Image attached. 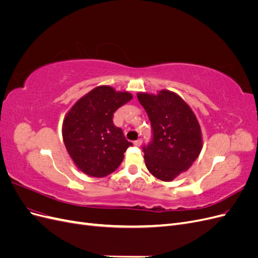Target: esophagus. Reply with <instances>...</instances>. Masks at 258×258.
Segmentation results:
<instances>
[{
	"label": "esophagus",
	"mask_w": 258,
	"mask_h": 258,
	"mask_svg": "<svg viewBox=\"0 0 258 258\" xmlns=\"http://www.w3.org/2000/svg\"><path fill=\"white\" fill-rule=\"evenodd\" d=\"M134 144H135L136 146H141V144H142V140H141V139L137 140V141H135V142H134Z\"/></svg>",
	"instance_id": "1"
}]
</instances>
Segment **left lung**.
Wrapping results in <instances>:
<instances>
[{"mask_svg": "<svg viewBox=\"0 0 258 258\" xmlns=\"http://www.w3.org/2000/svg\"><path fill=\"white\" fill-rule=\"evenodd\" d=\"M151 120L153 140L143 147L147 170L170 182L188 170L202 150L200 124L189 105L170 90L138 93Z\"/></svg>", "mask_w": 258, "mask_h": 258, "instance_id": "left-lung-1", "label": "left lung"}]
</instances>
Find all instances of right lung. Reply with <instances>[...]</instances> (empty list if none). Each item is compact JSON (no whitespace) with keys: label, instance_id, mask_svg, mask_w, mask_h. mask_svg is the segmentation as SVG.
Listing matches in <instances>:
<instances>
[{"label":"right lung","instance_id":"obj_1","mask_svg":"<svg viewBox=\"0 0 258 258\" xmlns=\"http://www.w3.org/2000/svg\"><path fill=\"white\" fill-rule=\"evenodd\" d=\"M132 99L128 91L98 86L71 107L62 124V138L75 166L92 177H103L119 167L132 145L113 122L117 108Z\"/></svg>","mask_w":258,"mask_h":258}]
</instances>
